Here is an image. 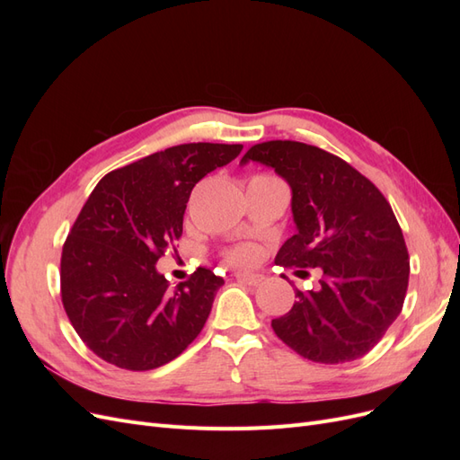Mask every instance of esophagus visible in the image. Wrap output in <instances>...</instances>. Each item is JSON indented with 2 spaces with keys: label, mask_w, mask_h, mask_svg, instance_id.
<instances>
[{
  "label": "esophagus",
  "mask_w": 460,
  "mask_h": 460,
  "mask_svg": "<svg viewBox=\"0 0 460 460\" xmlns=\"http://www.w3.org/2000/svg\"><path fill=\"white\" fill-rule=\"evenodd\" d=\"M235 278L247 286H259L264 280V276L259 272H240V274H235Z\"/></svg>",
  "instance_id": "1"
}]
</instances>
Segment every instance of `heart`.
I'll return each instance as SVG.
<instances>
[{
  "instance_id": "b5f03b06",
  "label": "heart",
  "mask_w": 460,
  "mask_h": 460,
  "mask_svg": "<svg viewBox=\"0 0 460 460\" xmlns=\"http://www.w3.org/2000/svg\"><path fill=\"white\" fill-rule=\"evenodd\" d=\"M255 257H257V249L253 245H249V243L235 247L228 253V261L235 262V264H249V262L255 261Z\"/></svg>"
}]
</instances>
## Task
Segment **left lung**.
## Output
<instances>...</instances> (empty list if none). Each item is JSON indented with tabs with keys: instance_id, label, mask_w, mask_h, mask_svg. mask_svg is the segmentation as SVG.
I'll list each match as a JSON object with an SVG mask.
<instances>
[{
	"instance_id": "left-lung-1",
	"label": "left lung",
	"mask_w": 460,
	"mask_h": 460,
	"mask_svg": "<svg viewBox=\"0 0 460 460\" xmlns=\"http://www.w3.org/2000/svg\"><path fill=\"white\" fill-rule=\"evenodd\" d=\"M249 161L270 166L291 188L296 234L276 264L323 270L318 289L296 288L294 307L272 320L276 336L314 363L367 355L399 316L409 286V253L392 207L368 178L314 146L264 142L240 164Z\"/></svg>"
}]
</instances>
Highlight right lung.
Returning <instances> with one entry per match:
<instances>
[{
	"mask_svg": "<svg viewBox=\"0 0 460 460\" xmlns=\"http://www.w3.org/2000/svg\"><path fill=\"white\" fill-rule=\"evenodd\" d=\"M242 149L174 146L97 182L61 255L63 307L97 357L119 368L151 370L198 338L225 280L198 269L171 289L155 264L182 235L193 186Z\"/></svg>",
	"mask_w": 460,
	"mask_h": 460,
	"instance_id": "add662e5",
	"label": "right lung"
}]
</instances>
